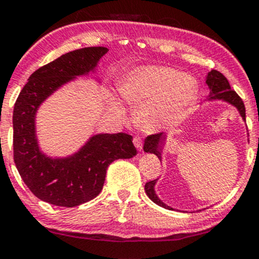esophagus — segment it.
Returning <instances> with one entry per match:
<instances>
[{
  "label": "esophagus",
  "mask_w": 259,
  "mask_h": 259,
  "mask_svg": "<svg viewBox=\"0 0 259 259\" xmlns=\"http://www.w3.org/2000/svg\"><path fill=\"white\" fill-rule=\"evenodd\" d=\"M133 142H134V145H135V147L138 148V150H141V148H142V139L140 138L139 135L134 136Z\"/></svg>",
  "instance_id": "34e87169"
}]
</instances>
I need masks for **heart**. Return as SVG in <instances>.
<instances>
[{
  "mask_svg": "<svg viewBox=\"0 0 259 259\" xmlns=\"http://www.w3.org/2000/svg\"><path fill=\"white\" fill-rule=\"evenodd\" d=\"M121 95L129 105L140 107V125L153 132L183 117L197 96V82L173 68L142 67L126 76Z\"/></svg>",
  "mask_w": 259,
  "mask_h": 259,
  "instance_id": "obj_1",
  "label": "heart"
}]
</instances>
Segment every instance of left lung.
Returning a JSON list of instances; mask_svg holds the SVG:
<instances>
[{"label": "left lung", "instance_id": "8db88e82", "mask_svg": "<svg viewBox=\"0 0 259 259\" xmlns=\"http://www.w3.org/2000/svg\"><path fill=\"white\" fill-rule=\"evenodd\" d=\"M207 85L209 86L210 89V97L209 100H223L227 101V102L231 103V105L236 107L239 109L240 114L243 118V120H246V111H245V105H243V101L241 100V97L235 92L233 89L230 88V84H229L228 79L225 78L224 75L218 70L212 69L207 75V80H206ZM165 140V134L164 133H157V134H152V135H148L146 139H145V144H144V151L148 153H153L156 154L158 158H160V152H162V147L163 144H164ZM156 180H151L146 183L145 185V191L148 197L152 200L154 203L158 204V206L167 208V209H171L170 207L167 206V204L163 203L162 201L157 197L156 192H154V185H156Z\"/></svg>", "mask_w": 259, "mask_h": 259}]
</instances>
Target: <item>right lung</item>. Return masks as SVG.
I'll use <instances>...</instances> for the list:
<instances>
[{
    "label": "right lung",
    "mask_w": 259,
    "mask_h": 259,
    "mask_svg": "<svg viewBox=\"0 0 259 259\" xmlns=\"http://www.w3.org/2000/svg\"><path fill=\"white\" fill-rule=\"evenodd\" d=\"M107 51V47H85L62 55L29 76L14 103L16 167L32 194L55 206L75 207L99 196L108 165L138 153L133 136L124 133L92 136L79 152L68 158L52 159L38 148L35 135L38 106L59 86L94 70Z\"/></svg>",
    "instance_id": "obj_1"
}]
</instances>
